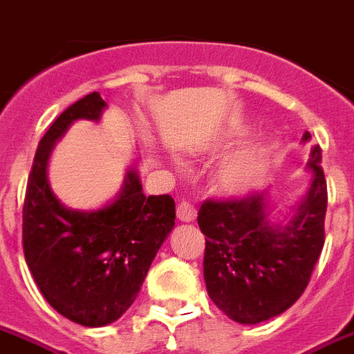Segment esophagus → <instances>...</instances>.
<instances>
[{
  "label": "esophagus",
  "instance_id": "esophagus-1",
  "mask_svg": "<svg viewBox=\"0 0 354 354\" xmlns=\"http://www.w3.org/2000/svg\"><path fill=\"white\" fill-rule=\"evenodd\" d=\"M176 216H178V220H180V222L191 223V222H194V220H196V209H194L191 203L182 202L176 209Z\"/></svg>",
  "mask_w": 354,
  "mask_h": 354
}]
</instances>
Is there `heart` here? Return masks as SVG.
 Instances as JSON below:
<instances>
[{
	"mask_svg": "<svg viewBox=\"0 0 354 354\" xmlns=\"http://www.w3.org/2000/svg\"><path fill=\"white\" fill-rule=\"evenodd\" d=\"M238 134H242L240 129L231 132V136H238ZM266 152V143L257 142L229 158L216 172L218 189L229 196H242L251 192L254 187H258L263 176Z\"/></svg>",
	"mask_w": 354,
	"mask_h": 354,
	"instance_id": "1",
	"label": "heart"
}]
</instances>
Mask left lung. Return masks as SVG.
I'll return each mask as SVG.
<instances>
[{
  "label": "left lung",
  "mask_w": 354,
  "mask_h": 354,
  "mask_svg": "<svg viewBox=\"0 0 354 354\" xmlns=\"http://www.w3.org/2000/svg\"><path fill=\"white\" fill-rule=\"evenodd\" d=\"M309 140L304 132L301 143ZM320 162L322 149L315 145L306 165L311 185L286 222L272 216L269 191L240 202L207 200L200 207L207 292L231 320L245 326L271 320L306 291L326 236L327 185Z\"/></svg>",
  "instance_id": "8db88e82"
}]
</instances>
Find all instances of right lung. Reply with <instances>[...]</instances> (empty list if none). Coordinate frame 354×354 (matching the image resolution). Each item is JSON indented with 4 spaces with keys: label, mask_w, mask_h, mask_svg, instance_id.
<instances>
[{
    "label": "right lung",
    "mask_w": 354,
    "mask_h": 354,
    "mask_svg": "<svg viewBox=\"0 0 354 354\" xmlns=\"http://www.w3.org/2000/svg\"><path fill=\"white\" fill-rule=\"evenodd\" d=\"M105 109L93 93L57 116L37 145L23 205V252L36 286L59 315L85 327L109 326L132 306L176 218L169 194H143L136 165L97 209L57 200L47 176L56 143L77 120L100 122Z\"/></svg>",
    "instance_id": "obj_1"
}]
</instances>
